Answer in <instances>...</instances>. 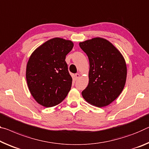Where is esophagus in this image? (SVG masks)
Masks as SVG:
<instances>
[{"instance_id":"1","label":"esophagus","mask_w":149,"mask_h":149,"mask_svg":"<svg viewBox=\"0 0 149 149\" xmlns=\"http://www.w3.org/2000/svg\"><path fill=\"white\" fill-rule=\"evenodd\" d=\"M75 77H76V79H78L80 76V75L79 74H75Z\"/></svg>"}]
</instances>
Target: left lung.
Listing matches in <instances>:
<instances>
[{
	"instance_id": "obj_1",
	"label": "left lung",
	"mask_w": 149,
	"mask_h": 149,
	"mask_svg": "<svg viewBox=\"0 0 149 149\" xmlns=\"http://www.w3.org/2000/svg\"><path fill=\"white\" fill-rule=\"evenodd\" d=\"M79 46L89 61V84L82 96L91 105L105 107L116 100L124 88L125 61L121 52L102 38L80 42Z\"/></svg>"
}]
</instances>
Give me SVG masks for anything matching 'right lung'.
<instances>
[{"instance_id": "right-lung-1", "label": "right lung", "mask_w": 149, "mask_h": 149, "mask_svg": "<svg viewBox=\"0 0 149 149\" xmlns=\"http://www.w3.org/2000/svg\"><path fill=\"white\" fill-rule=\"evenodd\" d=\"M73 47L72 41L54 38L35 49L28 60L26 72L28 89L44 107L58 105L71 89L72 78L65 60Z\"/></svg>"}]
</instances>
